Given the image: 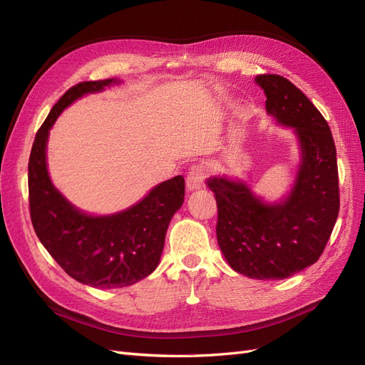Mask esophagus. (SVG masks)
<instances>
[{
    "label": "esophagus",
    "mask_w": 365,
    "mask_h": 365,
    "mask_svg": "<svg viewBox=\"0 0 365 365\" xmlns=\"http://www.w3.org/2000/svg\"><path fill=\"white\" fill-rule=\"evenodd\" d=\"M205 178H207V169L204 168V165H201V164L192 165L189 175H187V190L193 192V190L201 189V187L204 185Z\"/></svg>",
    "instance_id": "obj_1"
}]
</instances>
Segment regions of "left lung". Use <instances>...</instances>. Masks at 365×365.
Here are the masks:
<instances>
[{
  "instance_id": "obj_1",
  "label": "left lung",
  "mask_w": 365,
  "mask_h": 365,
  "mask_svg": "<svg viewBox=\"0 0 365 365\" xmlns=\"http://www.w3.org/2000/svg\"><path fill=\"white\" fill-rule=\"evenodd\" d=\"M267 111L295 129L302 163L291 193L267 204L242 181L208 178L217 204L216 236L230 267L250 279L283 280L314 264L339 212L336 149L322 113L279 74H260Z\"/></svg>"
}]
</instances>
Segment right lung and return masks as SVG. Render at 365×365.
Segmentation results:
<instances>
[{
	"mask_svg": "<svg viewBox=\"0 0 365 365\" xmlns=\"http://www.w3.org/2000/svg\"><path fill=\"white\" fill-rule=\"evenodd\" d=\"M117 79L81 82L51 108L36 132L29 160L30 217L41 244L70 277L98 289L134 284L155 271L170 219L184 202L181 175L164 181L140 202L111 216H90L54 189L47 170L48 132L76 98L105 90Z\"/></svg>",
	"mask_w": 365,
	"mask_h": 365,
	"instance_id": "add662e5",
	"label": "right lung"
}]
</instances>
